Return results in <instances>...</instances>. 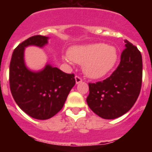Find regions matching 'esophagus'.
<instances>
[{
    "instance_id": "34e87169",
    "label": "esophagus",
    "mask_w": 152,
    "mask_h": 152,
    "mask_svg": "<svg viewBox=\"0 0 152 152\" xmlns=\"http://www.w3.org/2000/svg\"><path fill=\"white\" fill-rule=\"evenodd\" d=\"M75 80H76V84H78V83H81V82L83 81L82 78H81V77H80V76H76V77H75Z\"/></svg>"
}]
</instances>
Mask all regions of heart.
<instances>
[{"label": "heart", "mask_w": 152, "mask_h": 152, "mask_svg": "<svg viewBox=\"0 0 152 152\" xmlns=\"http://www.w3.org/2000/svg\"><path fill=\"white\" fill-rule=\"evenodd\" d=\"M68 56L72 61L83 64V72L91 78H100L115 65L118 51L115 47L98 43L76 45L70 47Z\"/></svg>", "instance_id": "b5f03b06"}]
</instances>
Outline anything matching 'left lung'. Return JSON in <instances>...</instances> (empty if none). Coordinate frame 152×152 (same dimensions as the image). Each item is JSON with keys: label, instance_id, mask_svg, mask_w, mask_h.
I'll list each match as a JSON object with an SVG mask.
<instances>
[{"label": "left lung", "instance_id": "1", "mask_svg": "<svg viewBox=\"0 0 152 152\" xmlns=\"http://www.w3.org/2000/svg\"><path fill=\"white\" fill-rule=\"evenodd\" d=\"M125 42L120 64L111 76L102 81L88 83V106L104 119H114L127 113L137 100L141 89V53L131 42L127 40Z\"/></svg>", "mask_w": 152, "mask_h": 152}]
</instances>
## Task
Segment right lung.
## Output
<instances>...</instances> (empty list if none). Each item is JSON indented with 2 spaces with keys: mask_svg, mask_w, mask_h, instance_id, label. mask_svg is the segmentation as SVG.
Segmentation results:
<instances>
[{
  "mask_svg": "<svg viewBox=\"0 0 152 152\" xmlns=\"http://www.w3.org/2000/svg\"><path fill=\"white\" fill-rule=\"evenodd\" d=\"M48 39L34 35L21 42L13 51L9 67V85L13 99L23 111L39 120H46L58 113L76 83L73 73H65L50 64L39 72L31 71L26 67L25 47H42Z\"/></svg>",
  "mask_w": 152,
  "mask_h": 152,
  "instance_id": "obj_1",
  "label": "right lung"
}]
</instances>
